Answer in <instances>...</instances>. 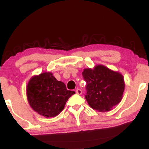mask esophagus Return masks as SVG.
<instances>
[{
	"instance_id": "esophagus-1",
	"label": "esophagus",
	"mask_w": 149,
	"mask_h": 149,
	"mask_svg": "<svg viewBox=\"0 0 149 149\" xmlns=\"http://www.w3.org/2000/svg\"><path fill=\"white\" fill-rule=\"evenodd\" d=\"M75 91H76V93L78 95H81V93H82V91L79 89H77Z\"/></svg>"
}]
</instances>
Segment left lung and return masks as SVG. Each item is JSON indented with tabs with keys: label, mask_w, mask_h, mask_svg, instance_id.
<instances>
[{
	"label": "left lung",
	"mask_w": 149,
	"mask_h": 149,
	"mask_svg": "<svg viewBox=\"0 0 149 149\" xmlns=\"http://www.w3.org/2000/svg\"><path fill=\"white\" fill-rule=\"evenodd\" d=\"M82 75L87 82L85 99L93 109L108 112L121 102L125 89L121 73L98 64L93 68H85Z\"/></svg>",
	"instance_id": "8db88e82"
}]
</instances>
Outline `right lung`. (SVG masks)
<instances>
[{"instance_id":"obj_1","label":"right lung","mask_w":149,"mask_h":149,"mask_svg":"<svg viewBox=\"0 0 149 149\" xmlns=\"http://www.w3.org/2000/svg\"><path fill=\"white\" fill-rule=\"evenodd\" d=\"M75 91L66 89L52 72H42L32 76L27 83L26 95L30 107L45 118H53L64 108L65 103Z\"/></svg>"}]
</instances>
